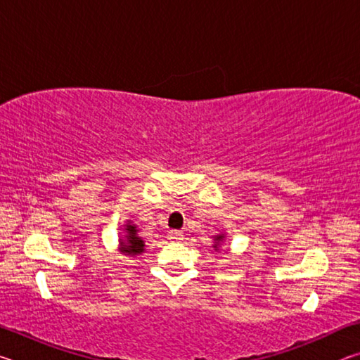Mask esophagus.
I'll return each instance as SVG.
<instances>
[{"instance_id":"obj_1","label":"esophagus","mask_w":360,"mask_h":360,"mask_svg":"<svg viewBox=\"0 0 360 360\" xmlns=\"http://www.w3.org/2000/svg\"><path fill=\"white\" fill-rule=\"evenodd\" d=\"M182 231H179V230H169L168 231V238L172 240V241H181L182 240Z\"/></svg>"}]
</instances>
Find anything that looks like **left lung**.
Listing matches in <instances>:
<instances>
[{
    "mask_svg": "<svg viewBox=\"0 0 360 360\" xmlns=\"http://www.w3.org/2000/svg\"><path fill=\"white\" fill-rule=\"evenodd\" d=\"M224 240V235H217V236H214V249H217V246H219V243H221Z\"/></svg>",
    "mask_w": 360,
    "mask_h": 360,
    "instance_id": "left-lung-1",
    "label": "left lung"
}]
</instances>
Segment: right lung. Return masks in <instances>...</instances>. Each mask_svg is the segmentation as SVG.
Returning <instances> with one entry per match:
<instances>
[{
	"label": "right lung",
	"mask_w": 360,
	"mask_h": 360,
	"mask_svg": "<svg viewBox=\"0 0 360 360\" xmlns=\"http://www.w3.org/2000/svg\"><path fill=\"white\" fill-rule=\"evenodd\" d=\"M125 240H120V252L125 255H138L144 252V241L138 236L136 225L129 222L125 225Z\"/></svg>",
	"instance_id": "add662e5"
}]
</instances>
